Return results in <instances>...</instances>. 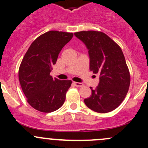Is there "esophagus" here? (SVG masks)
Segmentation results:
<instances>
[{
  "label": "esophagus",
  "instance_id": "esophagus-1",
  "mask_svg": "<svg viewBox=\"0 0 148 148\" xmlns=\"http://www.w3.org/2000/svg\"><path fill=\"white\" fill-rule=\"evenodd\" d=\"M74 84L76 86H77V87H82V86H83V84L82 83H80V82H74Z\"/></svg>",
  "mask_w": 148,
  "mask_h": 148
}]
</instances>
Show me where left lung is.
<instances>
[{"mask_svg":"<svg viewBox=\"0 0 148 148\" xmlns=\"http://www.w3.org/2000/svg\"><path fill=\"white\" fill-rule=\"evenodd\" d=\"M87 48L89 69L99 74V82L92 95L84 99L89 109L99 113H107L120 106L127 94L130 74L120 46L100 31L74 33Z\"/></svg>","mask_w":148,"mask_h":148,"instance_id":"1","label":"left lung"}]
</instances>
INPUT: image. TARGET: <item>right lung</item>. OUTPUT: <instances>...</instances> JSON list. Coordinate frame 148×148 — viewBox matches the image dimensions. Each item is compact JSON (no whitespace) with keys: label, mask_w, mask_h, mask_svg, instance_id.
<instances>
[{"label":"right lung","mask_w":148,"mask_h":148,"mask_svg":"<svg viewBox=\"0 0 148 148\" xmlns=\"http://www.w3.org/2000/svg\"><path fill=\"white\" fill-rule=\"evenodd\" d=\"M72 33L50 31L39 36L28 48L18 70L21 86L27 102L41 112H51L65 102L71 80L50 75L62 48L72 38Z\"/></svg>","instance_id":"1"}]
</instances>
